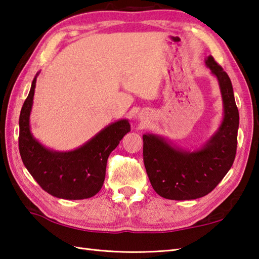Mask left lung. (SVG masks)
<instances>
[{"mask_svg": "<svg viewBox=\"0 0 259 259\" xmlns=\"http://www.w3.org/2000/svg\"><path fill=\"white\" fill-rule=\"evenodd\" d=\"M205 63L216 76L223 99L224 118L216 133L194 151L176 147L158 135L142 136L147 175L152 188L166 199L190 200L208 195L235 160L239 113L232 81L211 56Z\"/></svg>", "mask_w": 259, "mask_h": 259, "instance_id": "left-lung-1", "label": "left lung"}]
</instances>
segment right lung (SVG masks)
Wrapping results in <instances>:
<instances>
[{"label": "right lung", "mask_w": 259, "mask_h": 259, "mask_svg": "<svg viewBox=\"0 0 259 259\" xmlns=\"http://www.w3.org/2000/svg\"><path fill=\"white\" fill-rule=\"evenodd\" d=\"M37 75L32 81L20 113L19 149L22 161L48 194L69 200L91 198L102 188L108 157L130 131L129 121L121 119L112 122L74 150L49 149L33 137L30 126Z\"/></svg>", "instance_id": "add662e5"}]
</instances>
